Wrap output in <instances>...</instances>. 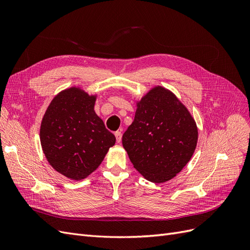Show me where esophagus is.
I'll return each instance as SVG.
<instances>
[{"mask_svg":"<svg viewBox=\"0 0 250 250\" xmlns=\"http://www.w3.org/2000/svg\"><path fill=\"white\" fill-rule=\"evenodd\" d=\"M115 135H116V139H117V143H121V141H122V132L117 131L115 133Z\"/></svg>","mask_w":250,"mask_h":250,"instance_id":"1","label":"esophagus"}]
</instances>
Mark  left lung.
Wrapping results in <instances>:
<instances>
[{
  "label": "left lung",
  "instance_id": "left-lung-1",
  "mask_svg": "<svg viewBox=\"0 0 250 250\" xmlns=\"http://www.w3.org/2000/svg\"><path fill=\"white\" fill-rule=\"evenodd\" d=\"M122 138L133 167L151 183H166L185 168L197 146L191 112L170 89L157 85L137 101Z\"/></svg>",
  "mask_w": 250,
  "mask_h": 250
}]
</instances>
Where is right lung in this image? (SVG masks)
<instances>
[{
  "label": "right lung",
  "instance_id": "obj_1",
  "mask_svg": "<svg viewBox=\"0 0 250 250\" xmlns=\"http://www.w3.org/2000/svg\"><path fill=\"white\" fill-rule=\"evenodd\" d=\"M96 100L97 94L67 87L53 98L42 120L43 154L53 169L71 180L90 175L116 144L95 112Z\"/></svg>",
  "mask_w": 250,
  "mask_h": 250
}]
</instances>
